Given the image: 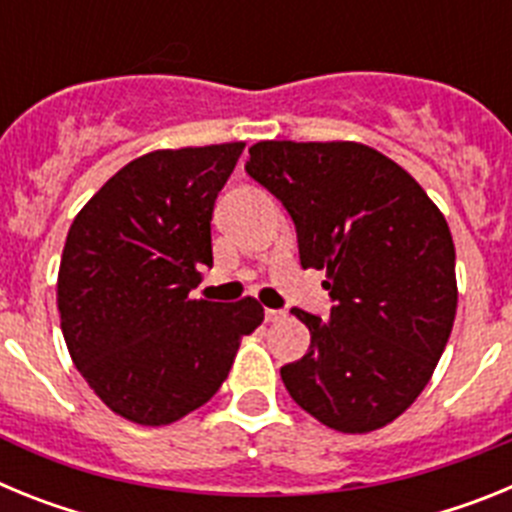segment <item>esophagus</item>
I'll return each instance as SVG.
<instances>
[{"mask_svg":"<svg viewBox=\"0 0 512 512\" xmlns=\"http://www.w3.org/2000/svg\"><path fill=\"white\" fill-rule=\"evenodd\" d=\"M287 318V312L284 310H271V307H266V323H279V320Z\"/></svg>","mask_w":512,"mask_h":512,"instance_id":"esophagus-1","label":"esophagus"}]
</instances>
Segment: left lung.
<instances>
[{"label":"left lung","instance_id":"1","mask_svg":"<svg viewBox=\"0 0 512 512\" xmlns=\"http://www.w3.org/2000/svg\"><path fill=\"white\" fill-rule=\"evenodd\" d=\"M246 171L295 220L302 269L325 271L330 318L292 307L310 348L282 366L292 400L341 433L392 423L431 382L456 318L443 212L392 158L354 140H261Z\"/></svg>","mask_w":512,"mask_h":512}]
</instances>
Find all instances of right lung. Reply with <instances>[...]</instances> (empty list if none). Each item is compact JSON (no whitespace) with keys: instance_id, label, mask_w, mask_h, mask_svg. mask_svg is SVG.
I'll return each instance as SVG.
<instances>
[{"instance_id":"1","label":"right lung","mask_w":512,"mask_h":512,"mask_svg":"<svg viewBox=\"0 0 512 512\" xmlns=\"http://www.w3.org/2000/svg\"><path fill=\"white\" fill-rule=\"evenodd\" d=\"M246 143L151 151L122 166L71 223L58 269L61 330L76 369L120 418L169 425L228 377L264 320L253 297L192 300L212 266L217 192Z\"/></svg>"}]
</instances>
